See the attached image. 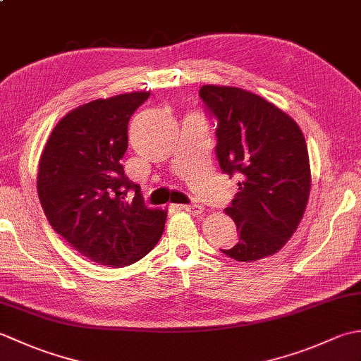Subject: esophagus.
I'll return each mask as SVG.
<instances>
[{"label":"esophagus","mask_w":361,"mask_h":361,"mask_svg":"<svg viewBox=\"0 0 361 361\" xmlns=\"http://www.w3.org/2000/svg\"><path fill=\"white\" fill-rule=\"evenodd\" d=\"M181 208L192 214V216H202L203 211H204V208H203L202 204H183Z\"/></svg>","instance_id":"34e87169"}]
</instances>
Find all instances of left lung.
<instances>
[{"label":"left lung","mask_w":361,"mask_h":361,"mask_svg":"<svg viewBox=\"0 0 361 361\" xmlns=\"http://www.w3.org/2000/svg\"><path fill=\"white\" fill-rule=\"evenodd\" d=\"M200 97L217 118L221 172L239 173V192L225 212L239 242L221 250L239 262L273 256L301 221L310 195L307 144L296 122L274 104L235 87L203 85Z\"/></svg>","instance_id":"left-lung-1"}]
</instances>
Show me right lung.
<instances>
[{"label": "right lung", "mask_w": 361, "mask_h": 361, "mask_svg": "<svg viewBox=\"0 0 361 361\" xmlns=\"http://www.w3.org/2000/svg\"><path fill=\"white\" fill-rule=\"evenodd\" d=\"M150 96L133 91L96 99L57 122L38 161L37 192L54 231L99 265L127 267L153 250L167 211L144 204L121 159L128 121ZM135 192L132 201L126 197Z\"/></svg>", "instance_id": "obj_1"}]
</instances>
